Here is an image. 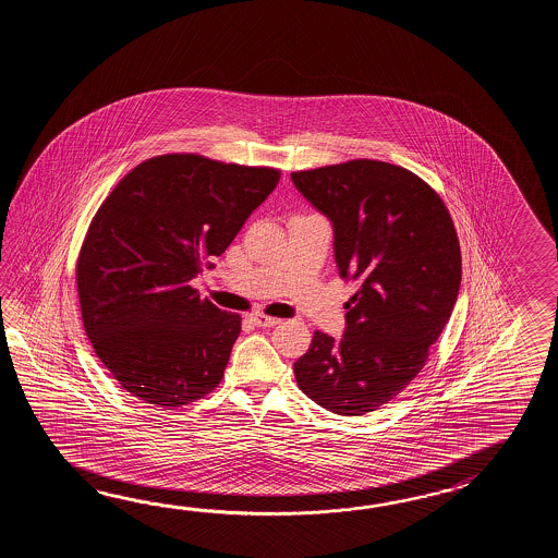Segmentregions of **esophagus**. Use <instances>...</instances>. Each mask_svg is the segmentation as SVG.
Here are the masks:
<instances>
[{
    "mask_svg": "<svg viewBox=\"0 0 558 558\" xmlns=\"http://www.w3.org/2000/svg\"><path fill=\"white\" fill-rule=\"evenodd\" d=\"M251 323L257 325V327H274V325L279 323V319L269 317V315H263V313H253V315H251Z\"/></svg>",
    "mask_w": 558,
    "mask_h": 558,
    "instance_id": "34e87169",
    "label": "esophagus"
}]
</instances>
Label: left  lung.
I'll list each match as a JSON object with an SVG mask.
<instances>
[{
	"label": "left lung",
	"instance_id": "8db88e82",
	"mask_svg": "<svg viewBox=\"0 0 558 558\" xmlns=\"http://www.w3.org/2000/svg\"><path fill=\"white\" fill-rule=\"evenodd\" d=\"M332 223L339 275L359 289L344 335L315 331L293 368L299 389L337 415L389 403L425 367L461 287V247L439 193L375 159L291 173Z\"/></svg>",
	"mask_w": 558,
	"mask_h": 558
}]
</instances>
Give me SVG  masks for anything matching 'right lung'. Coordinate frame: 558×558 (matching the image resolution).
<instances>
[{
  "mask_svg": "<svg viewBox=\"0 0 558 558\" xmlns=\"http://www.w3.org/2000/svg\"><path fill=\"white\" fill-rule=\"evenodd\" d=\"M279 169L157 155L131 169L87 229L75 279L85 332L119 385L178 409L214 391L241 317L191 279L231 245L279 183Z\"/></svg>",
  "mask_w": 558,
  "mask_h": 558,
  "instance_id": "right-lung-1",
  "label": "right lung"
}]
</instances>
